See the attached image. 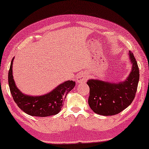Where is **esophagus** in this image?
<instances>
[{"label": "esophagus", "instance_id": "1", "mask_svg": "<svg viewBox=\"0 0 149 149\" xmlns=\"http://www.w3.org/2000/svg\"><path fill=\"white\" fill-rule=\"evenodd\" d=\"M88 78V76L86 74V73H80V74H79L78 77H77V83H78V84H84V83L86 81Z\"/></svg>", "mask_w": 149, "mask_h": 149}]
</instances>
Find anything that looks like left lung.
<instances>
[{
  "mask_svg": "<svg viewBox=\"0 0 149 149\" xmlns=\"http://www.w3.org/2000/svg\"><path fill=\"white\" fill-rule=\"evenodd\" d=\"M132 70L125 81L111 84L96 79L87 82L90 88L88 104L92 111L103 116L116 115L134 100L138 89L140 71L134 54L129 51Z\"/></svg>",
  "mask_w": 149,
  "mask_h": 149,
  "instance_id": "1",
  "label": "left lung"
}]
</instances>
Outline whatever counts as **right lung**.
<instances>
[{"mask_svg":"<svg viewBox=\"0 0 149 149\" xmlns=\"http://www.w3.org/2000/svg\"><path fill=\"white\" fill-rule=\"evenodd\" d=\"M13 59L11 61L8 73V82L13 100L18 107L24 112L33 116L46 117L59 113L63 105L64 98L67 94L74 88L75 82L68 81L63 83L46 95L40 96L25 95L18 90L13 80Z\"/></svg>","mask_w":149,"mask_h":149,"instance_id":"right-lung-1","label":"right lung"}]
</instances>
